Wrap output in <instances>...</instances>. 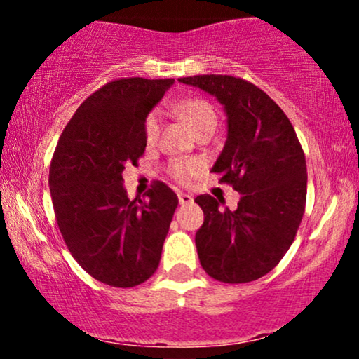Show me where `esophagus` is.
<instances>
[{
	"mask_svg": "<svg viewBox=\"0 0 359 359\" xmlns=\"http://www.w3.org/2000/svg\"><path fill=\"white\" fill-rule=\"evenodd\" d=\"M192 196L191 194H184V192H179V203L185 205V204H191L192 203Z\"/></svg>",
	"mask_w": 359,
	"mask_h": 359,
	"instance_id": "obj_1",
	"label": "esophagus"
}]
</instances>
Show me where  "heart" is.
Wrapping results in <instances>:
<instances>
[{"mask_svg": "<svg viewBox=\"0 0 359 359\" xmlns=\"http://www.w3.org/2000/svg\"><path fill=\"white\" fill-rule=\"evenodd\" d=\"M175 113L182 116L185 121L191 125L196 131L204 130V128H216L217 113L214 106L204 97H187L174 104ZM160 126H162V113L158 109L150 111L147 114L145 123H143V133L148 143L156 142L160 135ZM201 162L192 158H177L170 163V172L179 182H187L199 172Z\"/></svg>", "mask_w": 359, "mask_h": 359, "instance_id": "b5f03b06", "label": "heart"}]
</instances>
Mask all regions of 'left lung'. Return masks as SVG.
Instances as JSON below:
<instances>
[{"mask_svg":"<svg viewBox=\"0 0 359 359\" xmlns=\"http://www.w3.org/2000/svg\"><path fill=\"white\" fill-rule=\"evenodd\" d=\"M179 81L224 108L228 138L212 172L241 194L233 211L209 194L196 197L204 211L196 233L199 262L219 282H253L278 265L297 234L306 211V155L290 119L251 82L216 74Z\"/></svg>","mask_w":359,"mask_h":359,"instance_id":"8db88e82","label":"left lung"}]
</instances>
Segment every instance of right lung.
Returning a JSON list of instances; mask_svg holds the SVG:
<instances>
[{
  "label": "right lung",
  "mask_w": 359,
  "mask_h": 359,
  "mask_svg": "<svg viewBox=\"0 0 359 359\" xmlns=\"http://www.w3.org/2000/svg\"><path fill=\"white\" fill-rule=\"evenodd\" d=\"M174 79L111 81L77 108L53 151L48 185L65 245L90 277L135 287L158 269L175 192L155 182L147 201L128 199L126 163L145 154L143 123Z\"/></svg>",
  "instance_id": "1"
}]
</instances>
